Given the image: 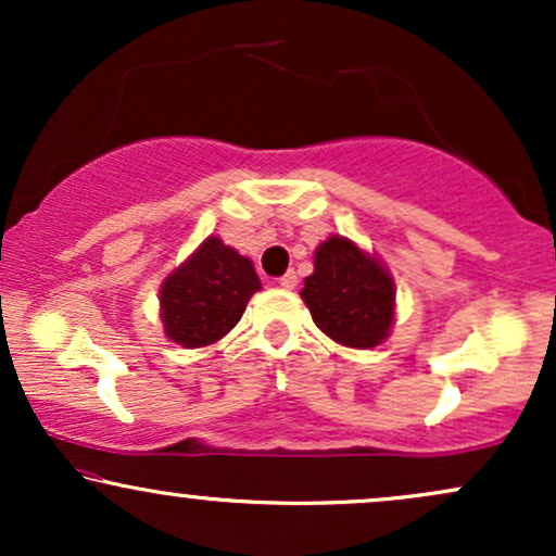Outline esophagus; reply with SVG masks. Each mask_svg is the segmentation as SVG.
<instances>
[{"label":"esophagus","mask_w":556,"mask_h":556,"mask_svg":"<svg viewBox=\"0 0 556 556\" xmlns=\"http://www.w3.org/2000/svg\"><path fill=\"white\" fill-rule=\"evenodd\" d=\"M298 285V277L295 271H287L285 277H279V287H285V290H292V287Z\"/></svg>","instance_id":"1"}]
</instances>
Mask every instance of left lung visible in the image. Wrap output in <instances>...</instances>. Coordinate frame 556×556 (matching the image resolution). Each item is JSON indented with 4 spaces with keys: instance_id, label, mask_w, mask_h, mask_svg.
Instances as JSON below:
<instances>
[{
    "instance_id": "1",
    "label": "left lung",
    "mask_w": 556,
    "mask_h": 556,
    "mask_svg": "<svg viewBox=\"0 0 556 556\" xmlns=\"http://www.w3.org/2000/svg\"><path fill=\"white\" fill-rule=\"evenodd\" d=\"M300 298L324 334L348 348H376L394 321V282L355 242L331 235Z\"/></svg>"
}]
</instances>
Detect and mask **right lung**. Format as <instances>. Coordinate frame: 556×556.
Segmentation results:
<instances>
[{
  "label": "right lung",
  "instance_id": "obj_1",
  "mask_svg": "<svg viewBox=\"0 0 556 556\" xmlns=\"http://www.w3.org/2000/svg\"><path fill=\"white\" fill-rule=\"evenodd\" d=\"M261 282L253 264L219 238H208L162 285V321L172 342L203 348L240 321Z\"/></svg>",
  "mask_w": 556,
  "mask_h": 556
}]
</instances>
